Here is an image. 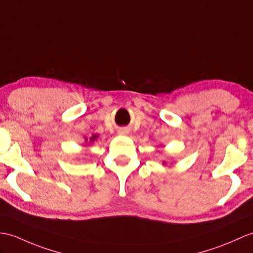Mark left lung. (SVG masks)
Segmentation results:
<instances>
[{
    "mask_svg": "<svg viewBox=\"0 0 253 253\" xmlns=\"http://www.w3.org/2000/svg\"><path fill=\"white\" fill-rule=\"evenodd\" d=\"M164 165H165V163H164Z\"/></svg>",
    "mask_w": 253,
    "mask_h": 253,
    "instance_id": "8db88e82",
    "label": "left lung"
}]
</instances>
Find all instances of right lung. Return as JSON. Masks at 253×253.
Instances as JSON below:
<instances>
[{"label": "right lung", "mask_w": 253, "mask_h": 253, "mask_svg": "<svg viewBox=\"0 0 253 253\" xmlns=\"http://www.w3.org/2000/svg\"><path fill=\"white\" fill-rule=\"evenodd\" d=\"M98 138V136H97V134H92V137L89 139V141H90V142H92V141H95L96 139ZM86 141H87V139H85Z\"/></svg>", "instance_id": "right-lung-1"}]
</instances>
